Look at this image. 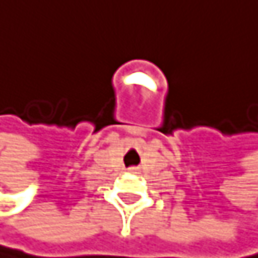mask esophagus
I'll return each mask as SVG.
<instances>
[{
	"mask_svg": "<svg viewBox=\"0 0 258 258\" xmlns=\"http://www.w3.org/2000/svg\"><path fill=\"white\" fill-rule=\"evenodd\" d=\"M135 171H136V170H135V168H133V170H132V173H135Z\"/></svg>",
	"mask_w": 258,
	"mask_h": 258,
	"instance_id": "obj_1",
	"label": "esophagus"
}]
</instances>
